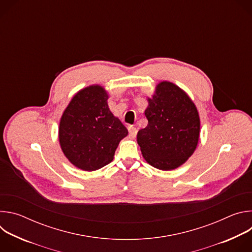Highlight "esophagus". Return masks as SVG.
I'll return each instance as SVG.
<instances>
[{"mask_svg": "<svg viewBox=\"0 0 252 252\" xmlns=\"http://www.w3.org/2000/svg\"><path fill=\"white\" fill-rule=\"evenodd\" d=\"M136 132H137V130H136L135 127H133V126H128V134H129V136H130L131 138H134V137H135Z\"/></svg>", "mask_w": 252, "mask_h": 252, "instance_id": "34e87169", "label": "esophagus"}]
</instances>
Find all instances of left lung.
<instances>
[{
    "mask_svg": "<svg viewBox=\"0 0 252 252\" xmlns=\"http://www.w3.org/2000/svg\"><path fill=\"white\" fill-rule=\"evenodd\" d=\"M148 102L145 116L149 124L136 135L141 155L158 169H175L198 145L200 120L196 105L183 89L167 81L156 86Z\"/></svg>",
    "mask_w": 252,
    "mask_h": 252,
    "instance_id": "8db88e82",
    "label": "left lung"
}]
</instances>
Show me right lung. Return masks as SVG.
I'll use <instances>...</instances> for the list:
<instances>
[{
  "label": "right lung",
  "mask_w": 252,
  "mask_h": 252,
  "mask_svg": "<svg viewBox=\"0 0 252 252\" xmlns=\"http://www.w3.org/2000/svg\"><path fill=\"white\" fill-rule=\"evenodd\" d=\"M109 93L99 85L80 90L64 109L59 126L61 149L76 167L94 171L113 161L128 131L111 112Z\"/></svg>",
  "instance_id": "1"
}]
</instances>
